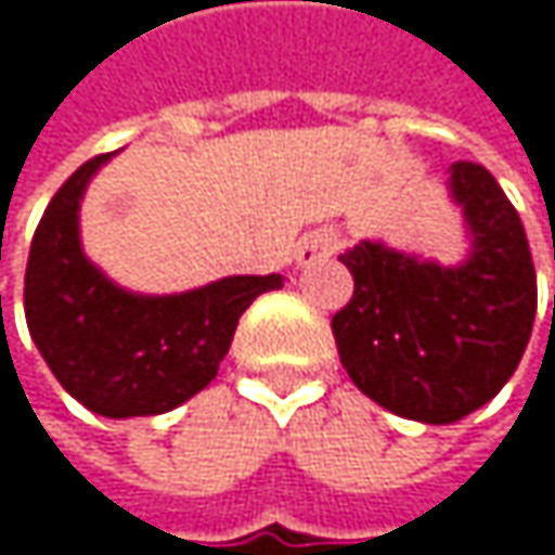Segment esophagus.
Here are the masks:
<instances>
[{
  "label": "esophagus",
  "instance_id": "obj_1",
  "mask_svg": "<svg viewBox=\"0 0 555 555\" xmlns=\"http://www.w3.org/2000/svg\"><path fill=\"white\" fill-rule=\"evenodd\" d=\"M344 237L334 231V228H324V231H311L301 247H298V267H311V263H321L327 257H334L340 250Z\"/></svg>",
  "mask_w": 555,
  "mask_h": 555
}]
</instances>
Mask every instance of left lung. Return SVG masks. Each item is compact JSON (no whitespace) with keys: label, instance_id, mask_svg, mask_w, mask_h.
<instances>
[{"label":"left lung","instance_id":"obj_1","mask_svg":"<svg viewBox=\"0 0 555 555\" xmlns=\"http://www.w3.org/2000/svg\"><path fill=\"white\" fill-rule=\"evenodd\" d=\"M447 192L463 211L466 257L447 267L360 241L340 254L353 298L331 321L353 386L421 424H453L492 401L514 376L537 314L527 234L495 176L460 160Z\"/></svg>","mask_w":555,"mask_h":555}]
</instances>
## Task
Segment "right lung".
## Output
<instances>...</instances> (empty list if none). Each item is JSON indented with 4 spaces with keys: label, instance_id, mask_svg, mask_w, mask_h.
<instances>
[{
    "label": "right lung",
    "instance_id": "right-lung-1",
    "mask_svg": "<svg viewBox=\"0 0 555 555\" xmlns=\"http://www.w3.org/2000/svg\"><path fill=\"white\" fill-rule=\"evenodd\" d=\"M115 154L92 157L51 198L28 254L25 318L56 383L102 417L164 414L218 376L241 314L282 276H224L172 295L108 279L82 250L79 205Z\"/></svg>",
    "mask_w": 555,
    "mask_h": 555
}]
</instances>
